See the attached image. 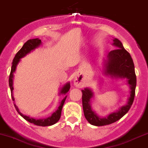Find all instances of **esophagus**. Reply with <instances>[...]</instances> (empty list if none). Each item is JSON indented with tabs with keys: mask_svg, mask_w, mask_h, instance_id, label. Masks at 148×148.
Here are the masks:
<instances>
[{
	"mask_svg": "<svg viewBox=\"0 0 148 148\" xmlns=\"http://www.w3.org/2000/svg\"><path fill=\"white\" fill-rule=\"evenodd\" d=\"M74 84L77 86H80L82 84V79L79 77H76L74 79Z\"/></svg>",
	"mask_w": 148,
	"mask_h": 148,
	"instance_id": "1",
	"label": "esophagus"
}]
</instances>
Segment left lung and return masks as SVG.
<instances>
[{
	"instance_id": "obj_1",
	"label": "left lung",
	"mask_w": 148,
	"mask_h": 148,
	"mask_svg": "<svg viewBox=\"0 0 148 148\" xmlns=\"http://www.w3.org/2000/svg\"><path fill=\"white\" fill-rule=\"evenodd\" d=\"M113 45L117 47L109 53L108 59L105 64V74L112 77L126 78L131 88V95L126 105L122 106L118 111L109 114L106 117H100L93 111L90 105L92 92L89 88L82 90V105L84 116L90 124L100 126L108 125L121 119L129 112L134 103L136 86V76L135 73L134 61L129 52L123 46L122 43L117 38H114Z\"/></svg>"
}]
</instances>
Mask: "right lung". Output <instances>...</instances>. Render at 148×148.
Listing matches in <instances>:
<instances>
[{
	"label": "right lung",
	"instance_id": "right-lung-1",
	"mask_svg": "<svg viewBox=\"0 0 148 148\" xmlns=\"http://www.w3.org/2000/svg\"><path fill=\"white\" fill-rule=\"evenodd\" d=\"M40 43H41V40L38 39V38H34V39L28 40L23 45L22 48H21L18 52H17V54L15 55V56H14L13 61H12V67H11V71H10V77H9V86H10V88L11 96H12V100H14L13 96H12V90H13V87H12V79H13V73L15 71L16 66H17V64H18V62H19V60H20L21 58H22L23 57L25 56L26 55L28 54L29 53H30L32 50H34L36 48L39 46ZM69 88H70V84H69V83H67V84H66V85H64L62 88V90H60V93L66 94V92L69 91ZM66 98V96L62 100L60 105V106L58 107V110H57L56 111L51 115V116H49V117L46 118V119H33V118H31L29 117V116H26V115L22 114L19 111L17 107L15 105H14V108L16 109V110L17 111V112H18L24 119L28 121L29 122L32 123V124L35 125H37V126H51V125L55 124L56 123H57L58 121H59L60 118L61 116L62 109L63 105H64V102H65Z\"/></svg>",
	"mask_w": 148,
	"mask_h": 148
}]
</instances>
